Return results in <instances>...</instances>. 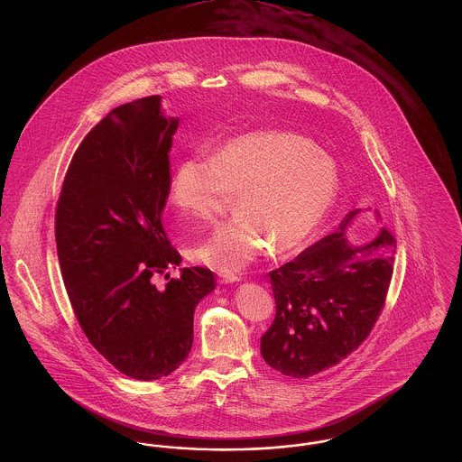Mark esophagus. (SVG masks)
Returning a JSON list of instances; mask_svg holds the SVG:
<instances>
[{
	"label": "esophagus",
	"mask_w": 462,
	"mask_h": 462,
	"mask_svg": "<svg viewBox=\"0 0 462 462\" xmlns=\"http://www.w3.org/2000/svg\"><path fill=\"white\" fill-rule=\"evenodd\" d=\"M241 281V277L239 275H236V273H220V282L221 284H232V282H239Z\"/></svg>",
	"instance_id": "esophagus-1"
}]
</instances>
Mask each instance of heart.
Instances as JSON below:
<instances>
[{
	"instance_id": "obj_1",
	"label": "heart",
	"mask_w": 462,
	"mask_h": 462,
	"mask_svg": "<svg viewBox=\"0 0 462 462\" xmlns=\"http://www.w3.org/2000/svg\"><path fill=\"white\" fill-rule=\"evenodd\" d=\"M337 162L301 134L251 132L225 142L211 157L181 159L170 180V199L192 220L215 221L230 196L237 217L190 247L194 262L234 273L270 249L303 247L337 198Z\"/></svg>"
}]
</instances>
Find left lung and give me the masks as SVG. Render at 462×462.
Instances as JSON below:
<instances>
[{"label":"left lung","mask_w":462,"mask_h":462,"mask_svg":"<svg viewBox=\"0 0 462 462\" xmlns=\"http://www.w3.org/2000/svg\"><path fill=\"white\" fill-rule=\"evenodd\" d=\"M358 213L268 273L275 319L262 336V355L284 375L301 379L339 364L371 334L384 307L396 239L381 228L369 244H350L345 234Z\"/></svg>","instance_id":"obj_1"}]
</instances>
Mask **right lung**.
Masks as SVG:
<instances>
[{"label":"right lung","instance_id":"add662e5","mask_svg":"<svg viewBox=\"0 0 462 462\" xmlns=\"http://www.w3.org/2000/svg\"><path fill=\"white\" fill-rule=\"evenodd\" d=\"M176 128L159 95L110 110L72 155L55 213L59 263L81 329L119 373L140 381L181 365L196 307L215 289V273L200 266L154 284L181 263L161 223Z\"/></svg>","mask_w":462,"mask_h":462}]
</instances>
